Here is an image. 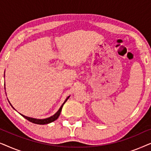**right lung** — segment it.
<instances>
[{
  "label": "right lung",
  "mask_w": 151,
  "mask_h": 151,
  "mask_svg": "<svg viewBox=\"0 0 151 151\" xmlns=\"http://www.w3.org/2000/svg\"><path fill=\"white\" fill-rule=\"evenodd\" d=\"M69 97L70 96H68L67 97V99H66L65 101V102H64L63 104H62V106H60V108L59 109V110L57 112L55 113L54 115H52V116L48 117V118H45V119H36V118H32V117H27V116H25V115H22V114H20H20L21 115L22 117H24V118H25L26 119H27L28 121H29V122H32V123H34V124H42L43 125V124H49V123L52 122H53V121L56 120V119L58 118V117L60 116V113H61V111H62V109H63V105L65 104V103L66 102H67V100H68V99H69ZM9 104L12 106V105L11 104V103L9 102ZM12 108H13L14 109H15L13 106H12Z\"/></svg>",
  "instance_id": "add662e5"
}]
</instances>
